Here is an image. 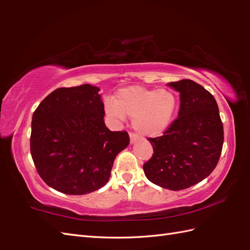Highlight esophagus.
<instances>
[{
	"instance_id": "1",
	"label": "esophagus",
	"mask_w": 250,
	"mask_h": 250,
	"mask_svg": "<svg viewBox=\"0 0 250 250\" xmlns=\"http://www.w3.org/2000/svg\"><path fill=\"white\" fill-rule=\"evenodd\" d=\"M137 139H139V136H137L136 134L130 133V143H131V144H134V143L137 141Z\"/></svg>"
}]
</instances>
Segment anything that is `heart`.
I'll return each instance as SVG.
<instances>
[{"mask_svg": "<svg viewBox=\"0 0 250 250\" xmlns=\"http://www.w3.org/2000/svg\"><path fill=\"white\" fill-rule=\"evenodd\" d=\"M177 108L175 94L166 89L132 86L119 90L115 101L106 102L105 113L111 118H132V125L148 137L162 135L171 125Z\"/></svg>", "mask_w": 250, "mask_h": 250, "instance_id": "heart-1", "label": "heart"}]
</instances>
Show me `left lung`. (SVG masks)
<instances>
[{"instance_id":"8db88e82","label":"left lung","mask_w":250,"mask_h":250,"mask_svg":"<svg viewBox=\"0 0 250 250\" xmlns=\"http://www.w3.org/2000/svg\"><path fill=\"white\" fill-rule=\"evenodd\" d=\"M179 92L178 117L162 136L148 139L153 155L143 168L152 184L177 191L214 171L224 145V125L215 98L190 79L168 83Z\"/></svg>"}]
</instances>
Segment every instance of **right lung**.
<instances>
[{
    "label": "right lung",
    "mask_w": 250,
    "mask_h": 250,
    "mask_svg": "<svg viewBox=\"0 0 250 250\" xmlns=\"http://www.w3.org/2000/svg\"><path fill=\"white\" fill-rule=\"evenodd\" d=\"M99 91L89 83L59 88L32 117L30 146L37 173L62 193L81 195L102 188L116 156L130 143L125 131L106 128Z\"/></svg>",
    "instance_id": "right-lung-1"
}]
</instances>
